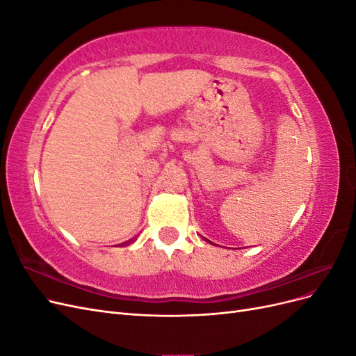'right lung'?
<instances>
[{"label": "right lung", "instance_id": "1", "mask_svg": "<svg viewBox=\"0 0 356 356\" xmlns=\"http://www.w3.org/2000/svg\"><path fill=\"white\" fill-rule=\"evenodd\" d=\"M120 245H122V246H124V245H127V242H124V243H120Z\"/></svg>", "mask_w": 356, "mask_h": 356}]
</instances>
